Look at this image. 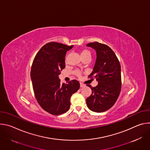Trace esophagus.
I'll list each match as a JSON object with an SVG mask.
<instances>
[{"instance_id":"1","label":"esophagus","mask_w":150,"mask_h":150,"mask_svg":"<svg viewBox=\"0 0 150 150\" xmlns=\"http://www.w3.org/2000/svg\"><path fill=\"white\" fill-rule=\"evenodd\" d=\"M85 86V85L84 84H83L82 83H81V82H80V87L82 88V87H83Z\"/></svg>"}]
</instances>
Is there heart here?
I'll use <instances>...</instances> for the list:
<instances>
[{"mask_svg": "<svg viewBox=\"0 0 150 150\" xmlns=\"http://www.w3.org/2000/svg\"><path fill=\"white\" fill-rule=\"evenodd\" d=\"M86 56H91V53L90 51H88V50H83L81 52V57H85ZM75 74L77 75V76H79L80 75V72L78 71H76L75 72Z\"/></svg>", "mask_w": 150, "mask_h": 150, "instance_id": "b5f03b06", "label": "heart"}]
</instances>
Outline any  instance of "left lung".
Listing matches in <instances>:
<instances>
[{
    "mask_svg": "<svg viewBox=\"0 0 150 150\" xmlns=\"http://www.w3.org/2000/svg\"><path fill=\"white\" fill-rule=\"evenodd\" d=\"M96 52V60L93 72L98 85L92 87V94L86 100L87 105L93 112L100 113L110 109L115 104L121 89V67L114 52L108 46L98 42L87 45Z\"/></svg>",
    "mask_w": 150,
    "mask_h": 150,
    "instance_id": "1",
    "label": "left lung"
}]
</instances>
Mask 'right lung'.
<instances>
[{"label":"right lung","instance_id":"add662e5","mask_svg":"<svg viewBox=\"0 0 150 150\" xmlns=\"http://www.w3.org/2000/svg\"><path fill=\"white\" fill-rule=\"evenodd\" d=\"M73 47L49 42L41 48L33 62L31 79L35 98L42 109L53 115L69 110L71 97L80 87L76 80L62 83L59 78L65 68L66 53Z\"/></svg>","mask_w":150,"mask_h":150}]
</instances>
